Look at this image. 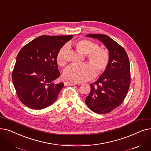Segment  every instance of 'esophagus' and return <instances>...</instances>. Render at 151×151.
<instances>
[{
    "mask_svg": "<svg viewBox=\"0 0 151 151\" xmlns=\"http://www.w3.org/2000/svg\"><path fill=\"white\" fill-rule=\"evenodd\" d=\"M64 84H65V86H74L76 84L73 83H70V82L65 81V82H64Z\"/></svg>",
    "mask_w": 151,
    "mask_h": 151,
    "instance_id": "1",
    "label": "esophagus"
}]
</instances>
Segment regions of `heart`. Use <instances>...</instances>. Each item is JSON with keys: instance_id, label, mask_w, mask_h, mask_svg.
<instances>
[{"instance_id": "heart-1", "label": "heart", "mask_w": 151, "mask_h": 151, "mask_svg": "<svg viewBox=\"0 0 151 151\" xmlns=\"http://www.w3.org/2000/svg\"><path fill=\"white\" fill-rule=\"evenodd\" d=\"M80 53L86 55L89 63L79 66H70L63 72V76L68 81L75 83L84 82L91 80L96 76L104 74L107 70L111 60L109 51L88 39H80L71 43ZM67 47L63 46L56 55L58 65L63 68L67 64Z\"/></svg>"}]
</instances>
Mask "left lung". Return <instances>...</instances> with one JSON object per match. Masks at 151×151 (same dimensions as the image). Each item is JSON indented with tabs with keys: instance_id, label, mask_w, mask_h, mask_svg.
<instances>
[{
	"instance_id": "1",
	"label": "left lung",
	"mask_w": 151,
	"mask_h": 151,
	"mask_svg": "<svg viewBox=\"0 0 151 151\" xmlns=\"http://www.w3.org/2000/svg\"><path fill=\"white\" fill-rule=\"evenodd\" d=\"M108 48L110 63L99 80L91 84V92L86 104L92 111L106 114L121 105L127 94L131 81L130 62L124 47L106 35L89 34Z\"/></svg>"
}]
</instances>
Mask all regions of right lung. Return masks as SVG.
Instances as JSON below:
<instances>
[{
  "mask_svg": "<svg viewBox=\"0 0 151 151\" xmlns=\"http://www.w3.org/2000/svg\"><path fill=\"white\" fill-rule=\"evenodd\" d=\"M73 35H42L24 46L12 71L17 96L29 108L42 109L56 100L64 86L54 83L60 76L56 55Z\"/></svg>",
  "mask_w": 151,
  "mask_h": 151,
  "instance_id": "right-lung-1",
  "label": "right lung"
}]
</instances>
